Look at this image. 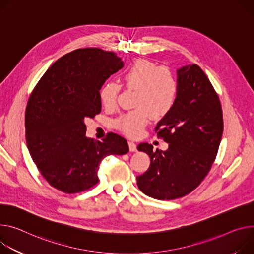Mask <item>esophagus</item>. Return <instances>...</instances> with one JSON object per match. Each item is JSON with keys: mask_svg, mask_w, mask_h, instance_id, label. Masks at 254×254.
<instances>
[{"mask_svg": "<svg viewBox=\"0 0 254 254\" xmlns=\"http://www.w3.org/2000/svg\"><path fill=\"white\" fill-rule=\"evenodd\" d=\"M128 148H129L130 152H135L136 151V145L132 141L128 142Z\"/></svg>", "mask_w": 254, "mask_h": 254, "instance_id": "1", "label": "esophagus"}]
</instances>
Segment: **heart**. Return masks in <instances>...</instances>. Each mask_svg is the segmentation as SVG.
<instances>
[{"label": "heart", "instance_id": "1", "mask_svg": "<svg viewBox=\"0 0 254 254\" xmlns=\"http://www.w3.org/2000/svg\"><path fill=\"white\" fill-rule=\"evenodd\" d=\"M124 86L135 90L133 108L122 114L114 126L125 134L139 136L148 125L151 117L161 120L171 112L178 96V82L167 66H158L156 63L139 59L132 62L122 73ZM121 87L113 82H106L99 91V98L105 107L117 103Z\"/></svg>", "mask_w": 254, "mask_h": 254}]
</instances>
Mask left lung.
Masks as SVG:
<instances>
[{
    "mask_svg": "<svg viewBox=\"0 0 254 254\" xmlns=\"http://www.w3.org/2000/svg\"><path fill=\"white\" fill-rule=\"evenodd\" d=\"M177 82L176 103L156 127L168 149L137 146L151 159L148 170L136 176L137 187L161 200L182 197L199 186L211 170L223 134L221 102L201 68L195 64L178 68Z\"/></svg>",
    "mask_w": 254,
    "mask_h": 254,
    "instance_id": "left-lung-1",
    "label": "left lung"
}]
</instances>
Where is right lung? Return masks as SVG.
Here are the masks:
<instances>
[{"mask_svg":"<svg viewBox=\"0 0 254 254\" xmlns=\"http://www.w3.org/2000/svg\"><path fill=\"white\" fill-rule=\"evenodd\" d=\"M123 66L112 52L79 49L59 59L33 89L25 111L27 147L55 189L88 190L99 181L102 159L128 152L127 142L117 133H107L102 142L87 137L84 123L101 111L99 91Z\"/></svg>","mask_w":254,"mask_h":254,"instance_id":"right-lung-1","label":"right lung"}]
</instances>
